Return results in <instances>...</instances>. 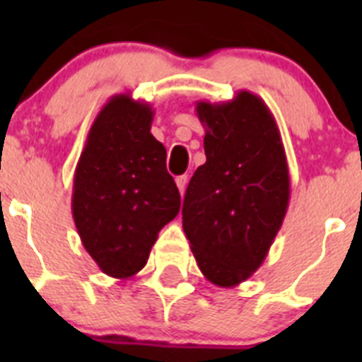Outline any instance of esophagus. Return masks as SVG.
Segmentation results:
<instances>
[{
    "label": "esophagus",
    "mask_w": 362,
    "mask_h": 362,
    "mask_svg": "<svg viewBox=\"0 0 362 362\" xmlns=\"http://www.w3.org/2000/svg\"><path fill=\"white\" fill-rule=\"evenodd\" d=\"M187 183H188L187 175H179V177L175 179V185H177L179 192H181V196H183V194H185V188H187Z\"/></svg>",
    "instance_id": "1"
}]
</instances>
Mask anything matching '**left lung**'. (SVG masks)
I'll return each instance as SVG.
<instances>
[{
  "label": "left lung",
  "mask_w": 362,
  "mask_h": 362,
  "mask_svg": "<svg viewBox=\"0 0 362 362\" xmlns=\"http://www.w3.org/2000/svg\"><path fill=\"white\" fill-rule=\"evenodd\" d=\"M206 163L192 175L183 230L203 276L221 288L252 277L288 210L290 174L276 117L259 95L197 101Z\"/></svg>",
  "instance_id": "8db88e82"
}]
</instances>
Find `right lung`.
Returning <instances> with one entry per match:
<instances>
[{
  "mask_svg": "<svg viewBox=\"0 0 362 362\" xmlns=\"http://www.w3.org/2000/svg\"><path fill=\"white\" fill-rule=\"evenodd\" d=\"M153 110L130 94L108 99L79 156L72 217L85 250L116 279L136 276L158 233L179 214L181 196L166 148L150 132Z\"/></svg>",
  "mask_w": 362,
  "mask_h": 362,
  "instance_id": "obj_1",
  "label": "right lung"
}]
</instances>
